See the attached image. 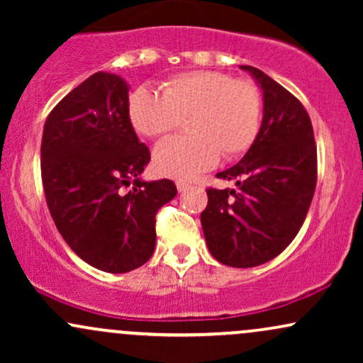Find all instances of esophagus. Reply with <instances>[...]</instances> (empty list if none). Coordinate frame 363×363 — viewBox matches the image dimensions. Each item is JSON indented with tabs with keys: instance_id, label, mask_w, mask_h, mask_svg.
I'll return each instance as SVG.
<instances>
[{
	"instance_id": "1",
	"label": "esophagus",
	"mask_w": 363,
	"mask_h": 363,
	"mask_svg": "<svg viewBox=\"0 0 363 363\" xmlns=\"http://www.w3.org/2000/svg\"><path fill=\"white\" fill-rule=\"evenodd\" d=\"M189 182H186V181H177V191L179 193H184L186 189H189Z\"/></svg>"
}]
</instances>
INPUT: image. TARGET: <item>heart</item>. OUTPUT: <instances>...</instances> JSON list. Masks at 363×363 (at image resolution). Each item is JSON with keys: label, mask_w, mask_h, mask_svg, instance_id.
<instances>
[{"label": "heart", "mask_w": 363, "mask_h": 363, "mask_svg": "<svg viewBox=\"0 0 363 363\" xmlns=\"http://www.w3.org/2000/svg\"><path fill=\"white\" fill-rule=\"evenodd\" d=\"M129 123L136 133L157 140L187 119V138L169 140L153 153L160 176L193 179L215 167L220 153L235 158L252 147L261 129L262 97L249 80L198 69L162 82L160 94L136 89L128 101Z\"/></svg>", "instance_id": "b5f03b06"}]
</instances>
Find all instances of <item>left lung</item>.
<instances>
[{"mask_svg":"<svg viewBox=\"0 0 363 363\" xmlns=\"http://www.w3.org/2000/svg\"><path fill=\"white\" fill-rule=\"evenodd\" d=\"M262 89L259 135L242 160L216 174L235 189L208 187L201 225L211 256L232 268L273 259L301 230L318 182V150L306 107L254 66Z\"/></svg>","mask_w":363,"mask_h":363,"instance_id":"left-lung-1","label":"left lung"}]
</instances>
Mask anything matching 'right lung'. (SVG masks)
I'll list each match as a JSON object with an SVG mask.
<instances>
[{
  "label": "right lung",
  "mask_w": 363,
  "mask_h": 363,
  "mask_svg": "<svg viewBox=\"0 0 363 363\" xmlns=\"http://www.w3.org/2000/svg\"><path fill=\"white\" fill-rule=\"evenodd\" d=\"M129 86L99 72L57 104L44 124L45 201L66 244L94 268L128 273L155 251V215L177 194L169 179H140L150 150L128 116Z\"/></svg>",
  "instance_id": "right-lung-1"
}]
</instances>
